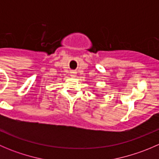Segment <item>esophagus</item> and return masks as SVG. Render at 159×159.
I'll return each instance as SVG.
<instances>
[{
    "label": "esophagus",
    "mask_w": 159,
    "mask_h": 159,
    "mask_svg": "<svg viewBox=\"0 0 159 159\" xmlns=\"http://www.w3.org/2000/svg\"><path fill=\"white\" fill-rule=\"evenodd\" d=\"M75 75H76V73H75V71H71V72H70V76L75 77Z\"/></svg>",
    "instance_id": "34e87169"
}]
</instances>
